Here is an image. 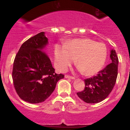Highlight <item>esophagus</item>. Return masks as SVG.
Masks as SVG:
<instances>
[{
	"label": "esophagus",
	"instance_id": "esophagus-1",
	"mask_svg": "<svg viewBox=\"0 0 130 130\" xmlns=\"http://www.w3.org/2000/svg\"><path fill=\"white\" fill-rule=\"evenodd\" d=\"M65 77L66 78H70V79H72V80L75 79L74 77H72V76H70V75H65Z\"/></svg>",
	"mask_w": 130,
	"mask_h": 130
}]
</instances>
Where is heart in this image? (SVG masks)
Listing matches in <instances>:
<instances>
[{
  "label": "heart",
  "instance_id": "1",
  "mask_svg": "<svg viewBox=\"0 0 130 130\" xmlns=\"http://www.w3.org/2000/svg\"><path fill=\"white\" fill-rule=\"evenodd\" d=\"M107 48L103 43L90 39H75L64 46L57 45L55 50L56 67L66 70L76 59L78 70L86 75H94L104 66L107 57Z\"/></svg>",
  "mask_w": 130,
  "mask_h": 130
}]
</instances>
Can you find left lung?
Wrapping results in <instances>:
<instances>
[{
    "label": "left lung",
    "mask_w": 130,
    "mask_h": 130,
    "mask_svg": "<svg viewBox=\"0 0 130 130\" xmlns=\"http://www.w3.org/2000/svg\"><path fill=\"white\" fill-rule=\"evenodd\" d=\"M110 58L111 63L99 71L96 76L85 79V89L77 93L78 98L86 103H100L112 91L117 78L119 61L115 50H111Z\"/></svg>",
    "instance_id": "8db88e82"
}]
</instances>
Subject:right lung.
I'll list each match as a JSON object with an SVG mask.
<instances>
[{
	"instance_id": "obj_1",
	"label": "right lung",
	"mask_w": 130,
	"mask_h": 130,
	"mask_svg": "<svg viewBox=\"0 0 130 130\" xmlns=\"http://www.w3.org/2000/svg\"><path fill=\"white\" fill-rule=\"evenodd\" d=\"M44 32L30 38L21 46L13 64L12 80L17 94L27 103L44 101L64 75L57 74L44 51L48 44Z\"/></svg>"
}]
</instances>
